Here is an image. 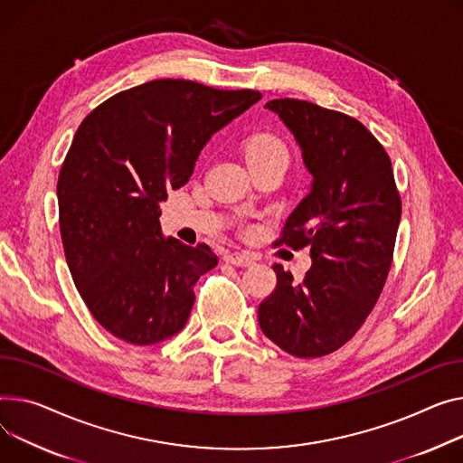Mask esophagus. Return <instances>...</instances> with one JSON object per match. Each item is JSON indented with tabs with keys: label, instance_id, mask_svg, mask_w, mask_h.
I'll list each match as a JSON object with an SVG mask.
<instances>
[{
	"label": "esophagus",
	"instance_id": "esophagus-1",
	"mask_svg": "<svg viewBox=\"0 0 463 463\" xmlns=\"http://www.w3.org/2000/svg\"><path fill=\"white\" fill-rule=\"evenodd\" d=\"M225 262L232 264V266H241V268H248L255 262V259L248 253H229L225 255Z\"/></svg>",
	"mask_w": 463,
	"mask_h": 463
}]
</instances>
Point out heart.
Returning <instances> with one entry per match:
<instances>
[{
    "instance_id": "heart-1",
    "label": "heart",
    "mask_w": 463,
    "mask_h": 463,
    "mask_svg": "<svg viewBox=\"0 0 463 463\" xmlns=\"http://www.w3.org/2000/svg\"><path fill=\"white\" fill-rule=\"evenodd\" d=\"M245 154H248V158L275 156V154H283V156H287V148L275 136L260 134L248 141V145H245Z\"/></svg>"
}]
</instances>
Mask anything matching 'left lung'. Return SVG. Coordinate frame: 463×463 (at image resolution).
<instances>
[{
    "instance_id": "left-lung-1",
    "label": "left lung",
    "mask_w": 463,
    "mask_h": 463,
    "mask_svg": "<svg viewBox=\"0 0 463 463\" xmlns=\"http://www.w3.org/2000/svg\"><path fill=\"white\" fill-rule=\"evenodd\" d=\"M264 108L279 115L313 175L275 245H309L313 264L303 283L273 266L277 287L259 307V326L287 354L320 357L346 345L376 305L402 203L385 148L359 120L294 99Z\"/></svg>"
}]
</instances>
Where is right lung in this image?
<instances>
[{"instance_id": "1", "label": "right lung", "mask_w": 463, "mask_h": 463, "mask_svg": "<svg viewBox=\"0 0 463 463\" xmlns=\"http://www.w3.org/2000/svg\"><path fill=\"white\" fill-rule=\"evenodd\" d=\"M260 99L154 80L83 118L59 171V227L81 299L120 341L158 345L186 326L194 285L218 257L165 238L160 203L190 180L210 137Z\"/></svg>"}]
</instances>
